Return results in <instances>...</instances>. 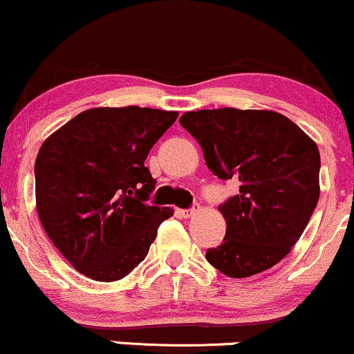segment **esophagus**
Instances as JSON below:
<instances>
[{"label":"esophagus","mask_w":354,"mask_h":354,"mask_svg":"<svg viewBox=\"0 0 354 354\" xmlns=\"http://www.w3.org/2000/svg\"><path fill=\"white\" fill-rule=\"evenodd\" d=\"M196 211H198L196 208H189V209H181L180 213H181L185 218H191V216H193V214H196Z\"/></svg>","instance_id":"obj_1"}]
</instances>
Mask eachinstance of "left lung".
<instances>
[{
	"mask_svg": "<svg viewBox=\"0 0 354 354\" xmlns=\"http://www.w3.org/2000/svg\"><path fill=\"white\" fill-rule=\"evenodd\" d=\"M180 123L219 180H238V194L219 211L223 243L206 259L230 278L270 270L291 251L319 198V151L306 133L274 111L200 109Z\"/></svg>",
	"mask_w": 354,
	"mask_h": 354,
	"instance_id": "obj_1",
	"label": "left lung"
}]
</instances>
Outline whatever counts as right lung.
Returning <instances> with one entry per match:
<instances>
[{"label":"right lung","instance_id":"add662e5","mask_svg":"<svg viewBox=\"0 0 354 354\" xmlns=\"http://www.w3.org/2000/svg\"><path fill=\"white\" fill-rule=\"evenodd\" d=\"M176 118L140 106L93 108L41 145L35 163L39 221L81 274L104 283L124 278L173 216L145 203L156 185L145 161Z\"/></svg>","mask_w":354,"mask_h":354}]
</instances>
